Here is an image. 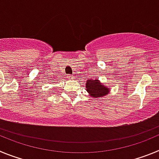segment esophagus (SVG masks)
Wrapping results in <instances>:
<instances>
[{"label":"esophagus","instance_id":"1","mask_svg":"<svg viewBox=\"0 0 159 159\" xmlns=\"http://www.w3.org/2000/svg\"><path fill=\"white\" fill-rule=\"evenodd\" d=\"M67 78L69 79V80H71L73 78V76L71 75H67Z\"/></svg>","mask_w":159,"mask_h":159}]
</instances>
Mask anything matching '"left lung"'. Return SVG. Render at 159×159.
Returning a JSON list of instances; mask_svg holds the SVG:
<instances>
[{"mask_svg": "<svg viewBox=\"0 0 159 159\" xmlns=\"http://www.w3.org/2000/svg\"><path fill=\"white\" fill-rule=\"evenodd\" d=\"M86 90L88 93L91 95V96L95 97V98H99V97L104 96L105 95L108 93L109 90L105 87L104 85H102L99 80H89L86 84Z\"/></svg>", "mask_w": 159, "mask_h": 159, "instance_id": "8db88e82", "label": "left lung"}]
</instances>
